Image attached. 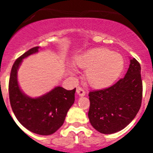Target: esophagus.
Instances as JSON below:
<instances>
[{
	"mask_svg": "<svg viewBox=\"0 0 153 153\" xmlns=\"http://www.w3.org/2000/svg\"><path fill=\"white\" fill-rule=\"evenodd\" d=\"M76 93H77L79 97H83V96H85V94H86V92H85V90H83L82 87L78 86L77 88H76Z\"/></svg>",
	"mask_w": 153,
	"mask_h": 153,
	"instance_id": "obj_1",
	"label": "esophagus"
}]
</instances>
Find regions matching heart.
Listing matches in <instances>:
<instances>
[{"label": "heart", "instance_id": "1", "mask_svg": "<svg viewBox=\"0 0 153 153\" xmlns=\"http://www.w3.org/2000/svg\"><path fill=\"white\" fill-rule=\"evenodd\" d=\"M76 63L86 70L85 79L93 88H106L119 77L124 66L122 56L105 48H95L81 55Z\"/></svg>", "mask_w": 153, "mask_h": 153}]
</instances>
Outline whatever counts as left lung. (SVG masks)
Instances as JSON below:
<instances>
[{
	"instance_id": "8db88e82",
	"label": "left lung",
	"mask_w": 153,
	"mask_h": 153,
	"mask_svg": "<svg viewBox=\"0 0 153 153\" xmlns=\"http://www.w3.org/2000/svg\"><path fill=\"white\" fill-rule=\"evenodd\" d=\"M88 117L93 127L103 134L122 130L136 117L143 97L140 63L132 58L125 76L108 88L89 93Z\"/></svg>"
}]
</instances>
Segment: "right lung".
<instances>
[{
  "label": "right lung",
  "instance_id": "1",
  "mask_svg": "<svg viewBox=\"0 0 153 153\" xmlns=\"http://www.w3.org/2000/svg\"><path fill=\"white\" fill-rule=\"evenodd\" d=\"M39 48H31L13 63L9 79V98L12 110L21 125L33 133L47 136L54 133L64 123L75 100L76 88L67 90L56 86L37 98L27 97L21 91L17 82V70L23 59L38 52Z\"/></svg>",
  "mask_w": 153,
  "mask_h": 153
}]
</instances>
